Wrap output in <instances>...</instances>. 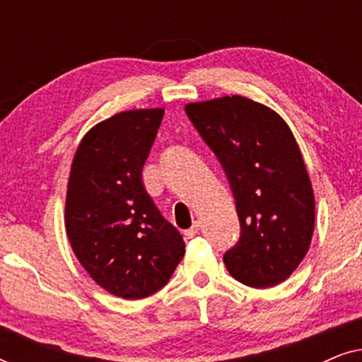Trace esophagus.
Segmentation results:
<instances>
[{
    "label": "esophagus",
    "instance_id": "1",
    "mask_svg": "<svg viewBox=\"0 0 362 362\" xmlns=\"http://www.w3.org/2000/svg\"><path fill=\"white\" fill-rule=\"evenodd\" d=\"M196 234H199V222H194L191 229H187V230L185 232V235L187 237V239H192V237H194Z\"/></svg>",
    "mask_w": 362,
    "mask_h": 362
}]
</instances>
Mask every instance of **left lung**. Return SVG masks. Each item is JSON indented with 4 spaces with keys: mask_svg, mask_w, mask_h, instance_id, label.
<instances>
[{
    "mask_svg": "<svg viewBox=\"0 0 362 362\" xmlns=\"http://www.w3.org/2000/svg\"><path fill=\"white\" fill-rule=\"evenodd\" d=\"M185 110L224 168L240 239L224 264L240 284L270 288L296 270L315 230V194L290 127L242 95L187 103Z\"/></svg>",
    "mask_w": 362,
    "mask_h": 362,
    "instance_id": "1",
    "label": "left lung"
}]
</instances>
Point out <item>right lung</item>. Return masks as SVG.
I'll list each match as a JSON object with an SVG mask.
<instances>
[{"mask_svg":"<svg viewBox=\"0 0 362 362\" xmlns=\"http://www.w3.org/2000/svg\"><path fill=\"white\" fill-rule=\"evenodd\" d=\"M165 108L115 113L92 127L74 155L66 232L77 260L108 293L146 298L185 255V240L148 194L141 170Z\"/></svg>","mask_w":362,"mask_h":362,"instance_id":"right-lung-1","label":"right lung"}]
</instances>
